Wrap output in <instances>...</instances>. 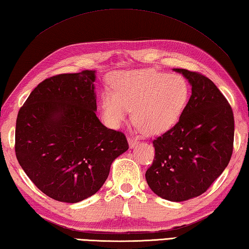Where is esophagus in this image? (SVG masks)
I'll return each mask as SVG.
<instances>
[{
	"instance_id": "1",
	"label": "esophagus",
	"mask_w": 249,
	"mask_h": 249,
	"mask_svg": "<svg viewBox=\"0 0 249 249\" xmlns=\"http://www.w3.org/2000/svg\"><path fill=\"white\" fill-rule=\"evenodd\" d=\"M128 142H129L130 149H133V147H136V146L138 145V143H139L138 139L132 138V137H129V138H128Z\"/></svg>"
}]
</instances>
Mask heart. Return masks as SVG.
Masks as SVG:
<instances>
[{"mask_svg":"<svg viewBox=\"0 0 249 249\" xmlns=\"http://www.w3.org/2000/svg\"><path fill=\"white\" fill-rule=\"evenodd\" d=\"M113 90L100 95L106 124L116 128L132 109V120L150 136L171 129L179 119L189 98V85L179 74L153 70L118 72L112 76Z\"/></svg>","mask_w":249,"mask_h":249,"instance_id":"b5f03b06","label":"heart"}]
</instances>
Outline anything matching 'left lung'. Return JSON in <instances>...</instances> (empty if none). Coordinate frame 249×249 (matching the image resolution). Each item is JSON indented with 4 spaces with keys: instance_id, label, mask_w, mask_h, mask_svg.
Segmentation results:
<instances>
[{
    "instance_id": "8db88e82",
    "label": "left lung",
    "mask_w": 249,
    "mask_h": 249,
    "mask_svg": "<svg viewBox=\"0 0 249 249\" xmlns=\"http://www.w3.org/2000/svg\"><path fill=\"white\" fill-rule=\"evenodd\" d=\"M191 85V96L177 124L153 141L155 158L145 173L159 197L186 201L206 193L233 153L234 117L226 98L202 74L174 69Z\"/></svg>"
}]
</instances>
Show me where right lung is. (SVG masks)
Masks as SVG:
<instances>
[{
	"instance_id": "right-lung-1",
	"label": "right lung",
	"mask_w": 249,
	"mask_h": 249,
	"mask_svg": "<svg viewBox=\"0 0 249 249\" xmlns=\"http://www.w3.org/2000/svg\"><path fill=\"white\" fill-rule=\"evenodd\" d=\"M95 73L47 78L17 115V160L39 190L61 202L95 195L113 160L129 149L124 134L106 128L96 116Z\"/></svg>"
}]
</instances>
